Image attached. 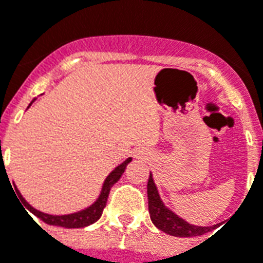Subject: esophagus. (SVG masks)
<instances>
[{
	"instance_id": "1",
	"label": "esophagus",
	"mask_w": 263,
	"mask_h": 263,
	"mask_svg": "<svg viewBox=\"0 0 263 263\" xmlns=\"http://www.w3.org/2000/svg\"><path fill=\"white\" fill-rule=\"evenodd\" d=\"M134 157L138 158V160H145V158H146V155H145V152L137 151L136 155H134Z\"/></svg>"
}]
</instances>
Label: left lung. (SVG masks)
<instances>
[{"instance_id": "1", "label": "left lung", "mask_w": 263, "mask_h": 263, "mask_svg": "<svg viewBox=\"0 0 263 263\" xmlns=\"http://www.w3.org/2000/svg\"><path fill=\"white\" fill-rule=\"evenodd\" d=\"M147 203H149V214L153 224L158 230H161L165 234L180 238H188V236H199L208 233L214 227H203V226H195L180 218L172 210H169L164 201L161 200L158 194L157 185L155 184L153 175H149L147 180Z\"/></svg>"}]
</instances>
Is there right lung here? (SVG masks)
I'll return each instance as SVG.
<instances>
[{
	"label": "right lung",
	"mask_w": 263,
	"mask_h": 263,
	"mask_svg": "<svg viewBox=\"0 0 263 263\" xmlns=\"http://www.w3.org/2000/svg\"><path fill=\"white\" fill-rule=\"evenodd\" d=\"M36 101L34 98L33 101L30 102L28 108L32 106V103ZM132 161V157L126 158L122 164H119L118 166L114 168V171L108 173V176L103 181V185H102L101 194L98 196L97 200L92 203L91 205H88L87 208H84L82 211L72 212V214H67V215H51V214H45V212H41L36 208H33L32 205L28 203L25 199L23 197V195L20 194V191L17 190V186L14 185V191L17 192V196L21 199L23 201L24 207H27L34 216H37L39 219H41L43 222L47 223V224L51 226H59V227H64V229H82V227H87V226L92 224L98 220V219L102 216V212H103V208L106 207V203H107V197L108 194H110V190L111 186L121 179V176L123 175L125 169H126L127 164Z\"/></svg>",
	"instance_id": "obj_1"
}]
</instances>
